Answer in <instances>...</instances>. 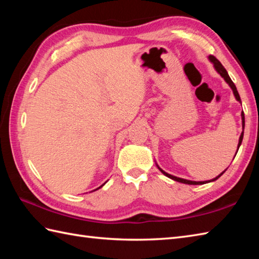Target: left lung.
<instances>
[{
	"mask_svg": "<svg viewBox=\"0 0 259 259\" xmlns=\"http://www.w3.org/2000/svg\"><path fill=\"white\" fill-rule=\"evenodd\" d=\"M209 60H210V61L213 63V67H214V69H216L217 72L223 76V78L225 79V81H226L227 83L229 84V87L232 88V90H233V92H234V96H235V98H236V100L239 101V102H241V100H240V97H239V93H238L237 89H236V85L234 84V82L232 81V79L229 78V75H228V73H227L226 69H225V68L223 67V64H222L221 62H219L218 60H217L216 58H214L213 56H209ZM241 120H243V129H244V128H245V114H244V112H241ZM243 137H244V131H243V133H241V135H240V137H239L238 149H239V147H240V145H241V141H243ZM238 149H237V151H238ZM158 168H159V167H158ZM159 170H160V171H161L164 176H167L168 178L172 179V180H175V181H178V183L186 184V185H203V184L210 183V181L217 180V179H218L219 177H221V176L225 172V171H223L221 175L217 176L216 178H213V179L209 180V181H191V180H187V179H183V178H178V177H176V176H172V175H169V174H167L166 171H163V170H162L161 168H159Z\"/></svg>",
	"mask_w": 259,
	"mask_h": 259,
	"instance_id": "obj_1",
	"label": "left lung"
}]
</instances>
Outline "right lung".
Here are the masks:
<instances>
[{"mask_svg": "<svg viewBox=\"0 0 259 259\" xmlns=\"http://www.w3.org/2000/svg\"><path fill=\"white\" fill-rule=\"evenodd\" d=\"M103 185H104V184H103ZM103 185H102V186H103ZM102 186H101V187H102ZM99 188H100V187H99ZM99 188H98V189H99Z\"/></svg>", "mask_w": 259, "mask_h": 259, "instance_id": "right-lung-1", "label": "right lung"}]
</instances>
